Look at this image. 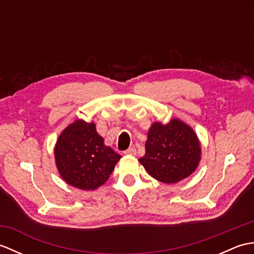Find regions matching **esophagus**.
Wrapping results in <instances>:
<instances>
[{"label":"esophagus","mask_w":254,"mask_h":254,"mask_svg":"<svg viewBox=\"0 0 254 254\" xmlns=\"http://www.w3.org/2000/svg\"><path fill=\"white\" fill-rule=\"evenodd\" d=\"M124 154H126V155H131V156H135L136 155V149L131 147V148L127 149L126 152H124Z\"/></svg>","instance_id":"1"}]
</instances>
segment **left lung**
<instances>
[{
    "mask_svg": "<svg viewBox=\"0 0 254 254\" xmlns=\"http://www.w3.org/2000/svg\"><path fill=\"white\" fill-rule=\"evenodd\" d=\"M202 148L193 128L178 118L154 122L147 133L145 155L138 161L154 179L177 183L196 170Z\"/></svg>",
    "mask_w": 254,
    "mask_h": 254,
    "instance_id": "obj_1",
    "label": "left lung"
}]
</instances>
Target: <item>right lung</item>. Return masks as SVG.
Listing matches in <instances>:
<instances>
[{
  "instance_id": "1",
  "label": "right lung",
  "mask_w": 254,
  "mask_h": 254,
  "mask_svg": "<svg viewBox=\"0 0 254 254\" xmlns=\"http://www.w3.org/2000/svg\"><path fill=\"white\" fill-rule=\"evenodd\" d=\"M121 156L96 130L95 122L75 120L59 135L55 159L62 179L79 190L93 191L109 179Z\"/></svg>"
}]
</instances>
